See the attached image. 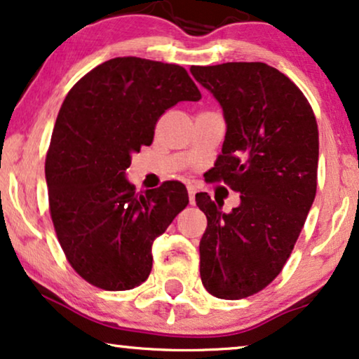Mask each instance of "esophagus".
<instances>
[{"instance_id": "esophagus-1", "label": "esophagus", "mask_w": 359, "mask_h": 359, "mask_svg": "<svg viewBox=\"0 0 359 359\" xmlns=\"http://www.w3.org/2000/svg\"><path fill=\"white\" fill-rule=\"evenodd\" d=\"M188 194H189V204L194 205L196 204V188L194 186H188Z\"/></svg>"}]
</instances>
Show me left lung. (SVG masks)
Masks as SVG:
<instances>
[{
    "instance_id": "left-lung-1",
    "label": "left lung",
    "mask_w": 359,
    "mask_h": 359,
    "mask_svg": "<svg viewBox=\"0 0 359 359\" xmlns=\"http://www.w3.org/2000/svg\"><path fill=\"white\" fill-rule=\"evenodd\" d=\"M222 106L227 132L208 175L240 193L222 212L208 193L196 204L208 217L201 238V279L219 299H243L281 273L317 193L318 129L304 93L262 62L191 67Z\"/></svg>"
}]
</instances>
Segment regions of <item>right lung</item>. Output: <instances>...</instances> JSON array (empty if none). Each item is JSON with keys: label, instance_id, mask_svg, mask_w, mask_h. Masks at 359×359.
I'll list each match as a JSON object with an SVG mask.
<instances>
[{"label": "right lung", "instance_id": "right-lung-1", "mask_svg": "<svg viewBox=\"0 0 359 359\" xmlns=\"http://www.w3.org/2000/svg\"><path fill=\"white\" fill-rule=\"evenodd\" d=\"M199 100L183 67L139 57L111 58L68 91L46 156L48 208L68 263L93 286L127 291L149 278L154 240L188 191L165 181L139 194L126 170L166 109Z\"/></svg>", "mask_w": 359, "mask_h": 359}]
</instances>
